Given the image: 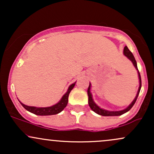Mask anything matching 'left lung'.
<instances>
[{
    "instance_id": "8db88e82",
    "label": "left lung",
    "mask_w": 154,
    "mask_h": 154,
    "mask_svg": "<svg viewBox=\"0 0 154 154\" xmlns=\"http://www.w3.org/2000/svg\"><path fill=\"white\" fill-rule=\"evenodd\" d=\"M123 54L125 55L126 57L128 58V59H130V61H132V63H133L134 66L135 67L136 70L137 71V74H138V78H139V83H140V85H139V88H138V91H137V95H136L135 99L132 100V102L130 105L128 106L126 109H123V110L121 111H108L106 110V109H101V108L98 106L96 103H95V101L93 100V95H92V93H91V84L90 83V85L88 87V104H89V106L91 107V109L93 110L94 112L96 113V114H99V115L101 116H120V115H122L123 114L125 113L128 112L131 109V108L133 106L134 104L136 102V100H137V96H138L140 91V88H141V78H140V72L138 71V69H137V62H136V60L134 57L133 54H132V52L128 49V48L127 46H125L124 48V51H123Z\"/></svg>"
}]
</instances>
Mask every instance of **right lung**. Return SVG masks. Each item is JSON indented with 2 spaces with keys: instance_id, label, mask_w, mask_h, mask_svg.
<instances>
[{
  "instance_id": "obj_1",
  "label": "right lung",
  "mask_w": 154,
  "mask_h": 154,
  "mask_svg": "<svg viewBox=\"0 0 154 154\" xmlns=\"http://www.w3.org/2000/svg\"><path fill=\"white\" fill-rule=\"evenodd\" d=\"M75 82H74L73 84L70 85L69 87L68 88V90L66 92L64 95H63L62 98H61V100L58 102L57 103H56L55 105L51 106L48 107H35V106H29L24 105V103H22L21 101L20 103L22 104V106L26 110H27L29 112L32 113V114H36V115L39 116H48V115H54V114H57L61 112L63 110L65 107L66 106L67 103H68V98L70 92L73 88L75 87Z\"/></svg>"
}]
</instances>
